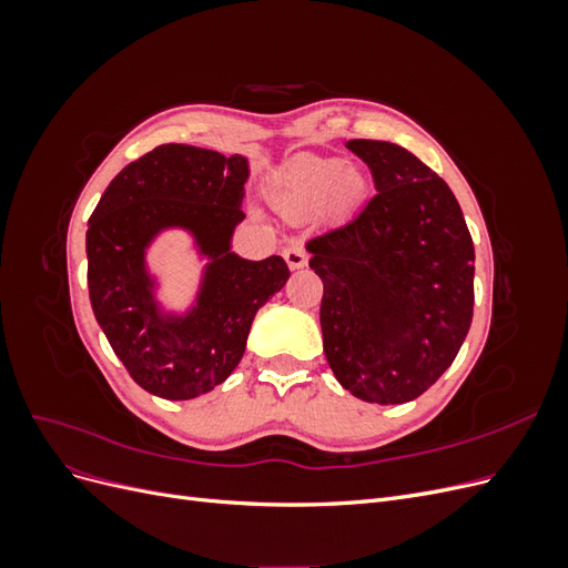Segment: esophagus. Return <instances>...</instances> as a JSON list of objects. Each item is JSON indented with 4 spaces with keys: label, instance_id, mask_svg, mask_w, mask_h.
Wrapping results in <instances>:
<instances>
[{
    "label": "esophagus",
    "instance_id": "34e87169",
    "mask_svg": "<svg viewBox=\"0 0 568 568\" xmlns=\"http://www.w3.org/2000/svg\"><path fill=\"white\" fill-rule=\"evenodd\" d=\"M284 261H286V265L291 270H301V267L307 265V255H305V251L301 246L291 244V246L284 248Z\"/></svg>",
    "mask_w": 568,
    "mask_h": 568
}]
</instances>
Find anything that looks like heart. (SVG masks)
<instances>
[{"label":"heart","mask_w":568,"mask_h":568,"mask_svg":"<svg viewBox=\"0 0 568 568\" xmlns=\"http://www.w3.org/2000/svg\"><path fill=\"white\" fill-rule=\"evenodd\" d=\"M365 189V178L355 168H343L338 159L303 156L291 163L272 182L270 201L288 215L313 213L332 203L334 209H348Z\"/></svg>","instance_id":"1"}]
</instances>
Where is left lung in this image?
Masks as SVG:
<instances>
[{
	"instance_id": "8db88e82",
	"label": "left lung",
	"mask_w": 568,
	"mask_h": 568,
	"mask_svg": "<svg viewBox=\"0 0 568 568\" xmlns=\"http://www.w3.org/2000/svg\"><path fill=\"white\" fill-rule=\"evenodd\" d=\"M376 194L305 248L324 284V355L355 398H419L453 365L474 315V242L462 209L407 149L351 140Z\"/></svg>"
}]
</instances>
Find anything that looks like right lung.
<instances>
[{"label": "right lung", "mask_w": 568, "mask_h": 568, "mask_svg": "<svg viewBox=\"0 0 568 568\" xmlns=\"http://www.w3.org/2000/svg\"><path fill=\"white\" fill-rule=\"evenodd\" d=\"M248 159L161 144L113 178L88 230L92 311L132 379L165 400H192L234 372L255 313L288 280L284 257L232 251ZM184 229L210 261L184 314L163 312L145 251L161 231Z\"/></svg>", "instance_id": "add662e5"}]
</instances>
